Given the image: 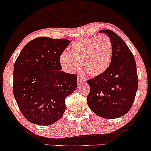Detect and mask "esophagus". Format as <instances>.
Masks as SVG:
<instances>
[{
  "mask_svg": "<svg viewBox=\"0 0 151 151\" xmlns=\"http://www.w3.org/2000/svg\"><path fill=\"white\" fill-rule=\"evenodd\" d=\"M85 79L82 78L81 77H80V76L78 77V79H77V82H78V84H80V83H81L82 82H85Z\"/></svg>",
  "mask_w": 151,
  "mask_h": 151,
  "instance_id": "obj_1",
  "label": "esophagus"
}]
</instances>
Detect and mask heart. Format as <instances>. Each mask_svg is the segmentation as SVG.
<instances>
[{
	"instance_id": "1",
	"label": "heart",
	"mask_w": 151,
	"mask_h": 151,
	"mask_svg": "<svg viewBox=\"0 0 151 151\" xmlns=\"http://www.w3.org/2000/svg\"><path fill=\"white\" fill-rule=\"evenodd\" d=\"M113 52L112 41L106 35L80 38L70 45V53L60 55L59 63L64 71L73 73L79 70L81 63L88 76H98L108 70Z\"/></svg>"
}]
</instances>
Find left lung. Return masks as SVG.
<instances>
[{
	"label": "left lung",
	"mask_w": 151,
	"mask_h": 151,
	"mask_svg": "<svg viewBox=\"0 0 151 151\" xmlns=\"http://www.w3.org/2000/svg\"><path fill=\"white\" fill-rule=\"evenodd\" d=\"M111 40L113 52L108 70L89 79L90 93L87 104L100 117L116 119L127 113L132 107L138 87L136 61L123 40L109 29L101 30Z\"/></svg>",
	"instance_id": "left-lung-1"
}]
</instances>
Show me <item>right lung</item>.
<instances>
[{"label":"right lung","mask_w":151,"mask_h":151,"mask_svg":"<svg viewBox=\"0 0 151 151\" xmlns=\"http://www.w3.org/2000/svg\"><path fill=\"white\" fill-rule=\"evenodd\" d=\"M70 42L40 37L30 41L14 64L13 91L23 116L48 126L62 117L65 98L77 88V76L62 72L59 56Z\"/></svg>","instance_id":"obj_1"}]
</instances>
